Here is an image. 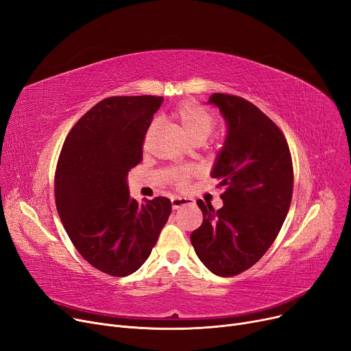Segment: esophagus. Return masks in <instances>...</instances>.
I'll return each instance as SVG.
<instances>
[{
    "instance_id": "34e87169",
    "label": "esophagus",
    "mask_w": 351,
    "mask_h": 351,
    "mask_svg": "<svg viewBox=\"0 0 351 351\" xmlns=\"http://www.w3.org/2000/svg\"><path fill=\"white\" fill-rule=\"evenodd\" d=\"M193 205V199L192 197H182V196H173L172 197V208L179 209L182 206H188Z\"/></svg>"
}]
</instances>
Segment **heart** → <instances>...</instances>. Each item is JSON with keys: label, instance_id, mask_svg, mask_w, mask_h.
<instances>
[{"label": "heart", "instance_id": "heart-1", "mask_svg": "<svg viewBox=\"0 0 351 351\" xmlns=\"http://www.w3.org/2000/svg\"><path fill=\"white\" fill-rule=\"evenodd\" d=\"M173 118L178 121L182 132L185 134L192 142L205 141L215 126L213 115L208 109L200 106L196 102H183L182 105H179L173 112ZM189 175H191L189 171L175 172V178L178 179L179 183H186Z\"/></svg>", "mask_w": 351, "mask_h": 351}]
</instances>
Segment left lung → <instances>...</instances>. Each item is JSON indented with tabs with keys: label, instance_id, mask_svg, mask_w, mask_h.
<instances>
[{
	"label": "left lung",
	"instance_id": "obj_1",
	"mask_svg": "<svg viewBox=\"0 0 351 351\" xmlns=\"http://www.w3.org/2000/svg\"><path fill=\"white\" fill-rule=\"evenodd\" d=\"M226 138L210 176L223 186V206L215 210L197 200L204 213L191 242L212 273L229 278L247 270L267 252L287 216L293 192V165L280 129L249 101L213 94Z\"/></svg>",
	"mask_w": 351,
	"mask_h": 351
}]
</instances>
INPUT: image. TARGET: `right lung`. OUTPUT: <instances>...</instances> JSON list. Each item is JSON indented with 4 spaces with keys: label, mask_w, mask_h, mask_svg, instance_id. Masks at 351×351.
<instances>
[{
    "label": "right lung",
    "mask_w": 351,
    "mask_h": 351,
    "mask_svg": "<svg viewBox=\"0 0 351 351\" xmlns=\"http://www.w3.org/2000/svg\"><path fill=\"white\" fill-rule=\"evenodd\" d=\"M162 97H110L73 125L55 172L61 222L84 259L110 276L136 271L149 257L172 210L168 197L139 205L128 173Z\"/></svg>",
    "instance_id": "right-lung-1"
}]
</instances>
